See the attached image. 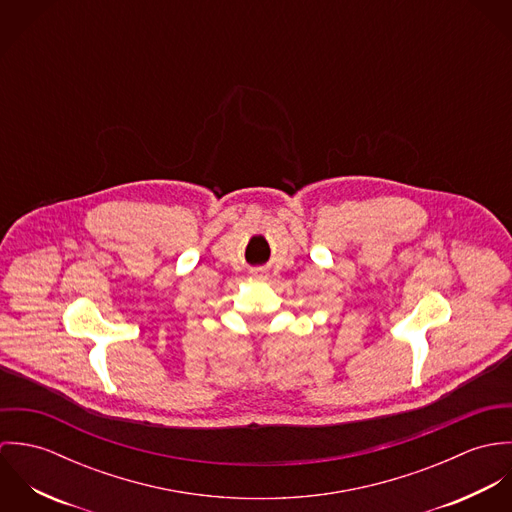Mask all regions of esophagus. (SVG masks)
Returning <instances> with one entry per match:
<instances>
[{
	"label": "esophagus",
	"mask_w": 512,
	"mask_h": 512,
	"mask_svg": "<svg viewBox=\"0 0 512 512\" xmlns=\"http://www.w3.org/2000/svg\"><path fill=\"white\" fill-rule=\"evenodd\" d=\"M254 276L256 278H266V272L264 270H254Z\"/></svg>",
	"instance_id": "34e87169"
}]
</instances>
